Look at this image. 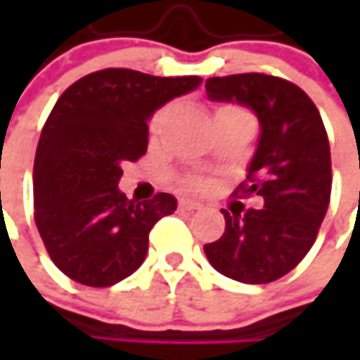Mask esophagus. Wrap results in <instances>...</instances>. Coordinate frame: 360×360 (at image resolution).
<instances>
[{
  "label": "esophagus",
  "mask_w": 360,
  "mask_h": 360,
  "mask_svg": "<svg viewBox=\"0 0 360 360\" xmlns=\"http://www.w3.org/2000/svg\"><path fill=\"white\" fill-rule=\"evenodd\" d=\"M180 208L182 210H200L202 204L198 200H192V198H180Z\"/></svg>",
  "instance_id": "obj_1"
}]
</instances>
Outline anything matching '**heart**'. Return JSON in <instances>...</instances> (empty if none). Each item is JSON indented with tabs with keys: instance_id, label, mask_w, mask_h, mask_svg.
Listing matches in <instances>:
<instances>
[{
	"instance_id": "1",
	"label": "heart",
	"mask_w": 360,
	"mask_h": 360,
	"mask_svg": "<svg viewBox=\"0 0 360 360\" xmlns=\"http://www.w3.org/2000/svg\"><path fill=\"white\" fill-rule=\"evenodd\" d=\"M224 110H230V108H224ZM160 118H162V114H158V116H156V118H154V122H152V128H158Z\"/></svg>"
}]
</instances>
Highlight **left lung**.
Returning a JSON list of instances; mask_svg holds the SVG:
<instances>
[{"instance_id": "left-lung-1", "label": "left lung", "mask_w": 360, "mask_h": 360, "mask_svg": "<svg viewBox=\"0 0 360 360\" xmlns=\"http://www.w3.org/2000/svg\"><path fill=\"white\" fill-rule=\"evenodd\" d=\"M206 96L244 105L258 118L260 136L240 196L258 194L262 208L222 210L224 234L204 244V255L232 281L272 283L307 256L328 208L333 176L323 120L298 86L266 74L210 77Z\"/></svg>"}]
</instances>
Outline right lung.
Returning <instances> with one entry per match:
<instances>
[{
	"instance_id": "right-lung-1",
	"label": "right lung",
	"mask_w": 360,
	"mask_h": 360,
	"mask_svg": "<svg viewBox=\"0 0 360 360\" xmlns=\"http://www.w3.org/2000/svg\"><path fill=\"white\" fill-rule=\"evenodd\" d=\"M200 84L198 76L110 68L60 96L35 152L34 206L39 236L65 276L112 286L140 269L150 230L178 202L166 192L128 200L118 188L122 164L146 154L154 112Z\"/></svg>"
}]
</instances>
